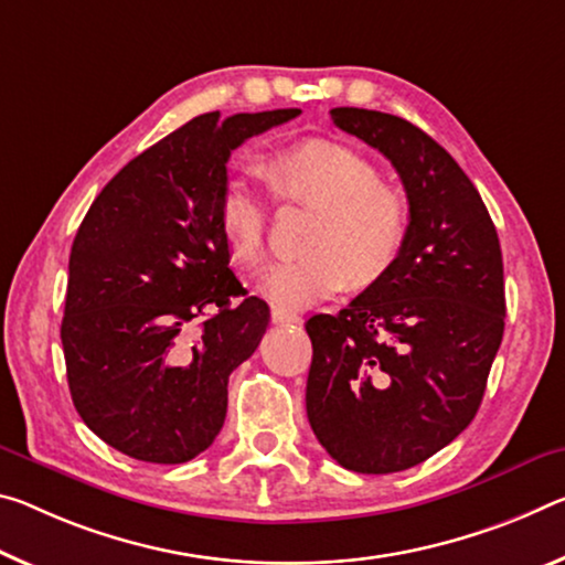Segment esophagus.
I'll return each instance as SVG.
<instances>
[{
  "instance_id": "obj_1",
  "label": "esophagus",
  "mask_w": 565,
  "mask_h": 565,
  "mask_svg": "<svg viewBox=\"0 0 565 565\" xmlns=\"http://www.w3.org/2000/svg\"><path fill=\"white\" fill-rule=\"evenodd\" d=\"M271 321L274 324H299L301 317L297 311H286V309H271Z\"/></svg>"
}]
</instances>
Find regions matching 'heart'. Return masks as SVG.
Masks as SVG:
<instances>
[{
    "instance_id": "heart-1",
    "label": "heart",
    "mask_w": 565,
    "mask_h": 565,
    "mask_svg": "<svg viewBox=\"0 0 565 565\" xmlns=\"http://www.w3.org/2000/svg\"><path fill=\"white\" fill-rule=\"evenodd\" d=\"M271 188L286 201L319 209L303 238V254L274 264L258 281L276 309H307L344 281L382 279L405 248L409 203L384 185L377 166L334 140H303L268 166ZM218 223L231 256L256 268L266 256V201L246 178H231L218 201Z\"/></svg>"
}]
</instances>
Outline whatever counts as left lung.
<instances>
[{
  "instance_id": "1",
  "label": "left lung",
  "mask_w": 565,
  "mask_h": 565,
  "mask_svg": "<svg viewBox=\"0 0 565 565\" xmlns=\"http://www.w3.org/2000/svg\"><path fill=\"white\" fill-rule=\"evenodd\" d=\"M329 115L395 166L409 234L382 279L307 321V417L342 468L384 476L433 458L476 417L503 342V254L478 188L425 130L364 107Z\"/></svg>"
}]
</instances>
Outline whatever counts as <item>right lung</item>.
<instances>
[{
  "label": "right lung",
  "mask_w": 565,
  "mask_h": 565,
  "mask_svg": "<svg viewBox=\"0 0 565 565\" xmlns=\"http://www.w3.org/2000/svg\"><path fill=\"white\" fill-rule=\"evenodd\" d=\"M299 113L199 115L132 158L79 223L60 329L70 395L128 458L188 462L221 433L231 372L268 327L266 301L228 268L226 163Z\"/></svg>",
  "instance_id": "1"
}]
</instances>
